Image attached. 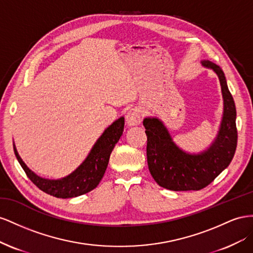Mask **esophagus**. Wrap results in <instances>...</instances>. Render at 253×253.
<instances>
[{
	"label": "esophagus",
	"mask_w": 253,
	"mask_h": 253,
	"mask_svg": "<svg viewBox=\"0 0 253 253\" xmlns=\"http://www.w3.org/2000/svg\"><path fill=\"white\" fill-rule=\"evenodd\" d=\"M126 122L129 126H138L142 122V113L138 108H132L126 114Z\"/></svg>",
	"instance_id": "34e87169"
}]
</instances>
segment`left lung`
I'll list each match as a JSON object with an SVG mask.
<instances>
[{
    "label": "left lung",
    "instance_id": "1",
    "mask_svg": "<svg viewBox=\"0 0 253 253\" xmlns=\"http://www.w3.org/2000/svg\"><path fill=\"white\" fill-rule=\"evenodd\" d=\"M205 68L217 75L223 99V112L218 132L206 150L191 154L172 140L164 123L158 118H145L148 169L155 181L170 191H199L210 184L232 161L237 144L236 109L222 70L209 60Z\"/></svg>",
    "mask_w": 253,
    "mask_h": 253
}]
</instances>
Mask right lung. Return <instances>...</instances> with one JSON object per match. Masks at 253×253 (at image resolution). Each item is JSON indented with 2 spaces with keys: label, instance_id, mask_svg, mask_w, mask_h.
<instances>
[{
  "label": "right lung",
  "instance_id": "add662e5",
  "mask_svg": "<svg viewBox=\"0 0 253 253\" xmlns=\"http://www.w3.org/2000/svg\"><path fill=\"white\" fill-rule=\"evenodd\" d=\"M124 125L125 121L123 117L113 122L95 142L84 161L73 172L61 179H46L35 174L21 159L13 144L14 155L27 177L41 191L57 198L77 197L94 190L98 185L104 177L115 144L119 142L124 131Z\"/></svg>",
  "mask_w": 253,
  "mask_h": 253
}]
</instances>
